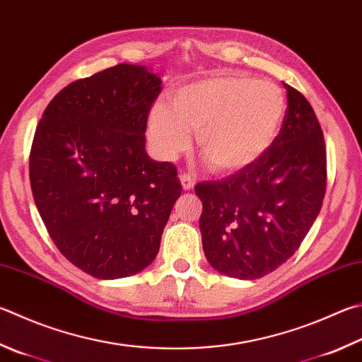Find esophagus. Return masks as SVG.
Returning a JSON list of instances; mask_svg holds the SVG:
<instances>
[{"mask_svg": "<svg viewBox=\"0 0 362 362\" xmlns=\"http://www.w3.org/2000/svg\"><path fill=\"white\" fill-rule=\"evenodd\" d=\"M180 183H182V188L185 189V192H189V189H193V187H194V180L189 174H180Z\"/></svg>", "mask_w": 362, "mask_h": 362, "instance_id": "obj_1", "label": "esophagus"}]
</instances>
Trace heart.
<instances>
[{
	"label": "heart",
	"instance_id": "b5f03b06",
	"mask_svg": "<svg viewBox=\"0 0 362 362\" xmlns=\"http://www.w3.org/2000/svg\"><path fill=\"white\" fill-rule=\"evenodd\" d=\"M286 98L277 83L244 74H216L170 91L156 103L147 133L153 152L174 160L192 144L214 173L240 170L264 155L281 129Z\"/></svg>",
	"mask_w": 362,
	"mask_h": 362
}]
</instances>
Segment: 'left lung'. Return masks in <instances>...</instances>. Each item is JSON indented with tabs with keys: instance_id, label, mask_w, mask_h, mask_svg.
Masks as SVG:
<instances>
[{
	"instance_id": "8db88e82",
	"label": "left lung",
	"mask_w": 362,
	"mask_h": 362,
	"mask_svg": "<svg viewBox=\"0 0 362 362\" xmlns=\"http://www.w3.org/2000/svg\"><path fill=\"white\" fill-rule=\"evenodd\" d=\"M288 107L271 148L225 180L194 188L209 264L228 277L255 280L291 258L326 193L323 131L304 95L284 83Z\"/></svg>"
}]
</instances>
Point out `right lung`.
<instances>
[{
    "mask_svg": "<svg viewBox=\"0 0 362 362\" xmlns=\"http://www.w3.org/2000/svg\"><path fill=\"white\" fill-rule=\"evenodd\" d=\"M161 77L117 64L69 83L45 107L30 155L39 215L72 264L101 280L134 275L156 258L177 169L146 152Z\"/></svg>",
    "mask_w": 362,
    "mask_h": 362,
    "instance_id": "add662e5",
    "label": "right lung"
}]
</instances>
